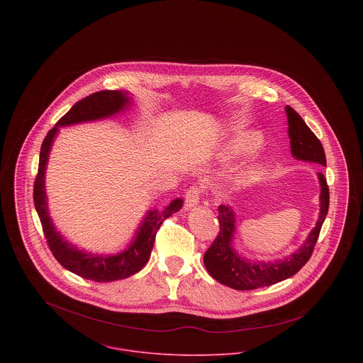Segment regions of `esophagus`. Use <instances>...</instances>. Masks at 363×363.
Masks as SVG:
<instances>
[{"label": "esophagus", "instance_id": "1", "mask_svg": "<svg viewBox=\"0 0 363 363\" xmlns=\"http://www.w3.org/2000/svg\"><path fill=\"white\" fill-rule=\"evenodd\" d=\"M200 189L197 186H191L186 193V209H193L200 203Z\"/></svg>", "mask_w": 363, "mask_h": 363}]
</instances>
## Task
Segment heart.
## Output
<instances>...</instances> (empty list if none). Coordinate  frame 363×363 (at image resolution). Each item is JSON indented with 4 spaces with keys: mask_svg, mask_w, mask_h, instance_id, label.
<instances>
[{
    "mask_svg": "<svg viewBox=\"0 0 363 363\" xmlns=\"http://www.w3.org/2000/svg\"><path fill=\"white\" fill-rule=\"evenodd\" d=\"M261 134L256 133V131H249V133H243V134H238L230 145H229V150L232 154L235 155H243V154H249V152H253L255 150H257L259 145H261ZM257 172V164L252 163V164H247L245 166L235 177V184L238 186H245V184H249L255 174Z\"/></svg>",
    "mask_w": 363,
    "mask_h": 363,
    "instance_id": "obj_1",
    "label": "heart"
}]
</instances>
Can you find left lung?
<instances>
[{
	"label": "left lung",
	"instance_id": "left-lung-1",
	"mask_svg": "<svg viewBox=\"0 0 363 363\" xmlns=\"http://www.w3.org/2000/svg\"><path fill=\"white\" fill-rule=\"evenodd\" d=\"M285 111L292 156L298 160L325 166V154L318 138L291 106H286ZM317 179L320 183V212L317 222L301 247L284 259L261 261L242 257L233 247L236 213L230 206H219V233L204 255V265L209 275L218 282L238 291L269 286L295 275L311 259L321 225L328 212L330 193L325 177L318 172Z\"/></svg>",
	"mask_w": 363,
	"mask_h": 363
}]
</instances>
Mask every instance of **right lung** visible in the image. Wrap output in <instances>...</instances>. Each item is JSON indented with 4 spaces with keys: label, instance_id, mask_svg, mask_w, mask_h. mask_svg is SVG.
I'll return each mask as SVG.
<instances>
[{
    "label": "right lung",
    "instance_id": "add662e5",
    "mask_svg": "<svg viewBox=\"0 0 363 363\" xmlns=\"http://www.w3.org/2000/svg\"><path fill=\"white\" fill-rule=\"evenodd\" d=\"M131 104L133 98L125 91H101L92 94L74 104L68 113H65L57 121V124L48 133L40 148L39 170L33 189V201L52 256L68 271L96 282H111L137 274L150 259L156 232L162 222L182 209L183 200L176 199L160 211H147L144 219L135 230L133 240L123 252L117 255H94L85 250H79L77 246L67 242L64 236L55 229L48 206L45 184L46 169L52 143L60 131V127L104 120L118 114L120 111H124Z\"/></svg>",
    "mask_w": 363,
    "mask_h": 363
}]
</instances>
